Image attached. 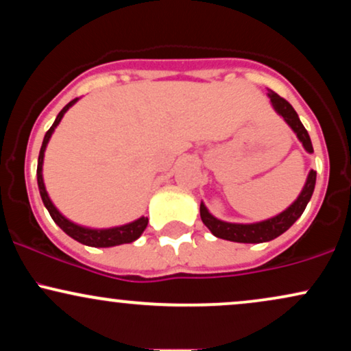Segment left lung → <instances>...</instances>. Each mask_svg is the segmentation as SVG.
<instances>
[{"instance_id":"1","label":"left lung","mask_w":351,"mask_h":351,"mask_svg":"<svg viewBox=\"0 0 351 351\" xmlns=\"http://www.w3.org/2000/svg\"><path fill=\"white\" fill-rule=\"evenodd\" d=\"M269 97H271V102L274 108L277 110V114L284 117V120L291 125V128L295 132L302 145L305 147V150L308 153L313 152L312 142H310V136L305 130V127L302 125L299 115L293 110V107L287 102L284 97H280L276 92L269 90ZM315 180L317 173L310 171L307 183H305L304 189H302L300 196L293 203L285 209L284 213L277 215L276 217H271V219L263 221V223L256 224H232V223H224V221L216 219L215 216H211L208 213L206 206L201 203L199 206V215L203 223L206 224V228L213 232L216 237H221V239L232 241V243H267V241L276 239L277 236H280L282 232L287 231L289 228L295 223L297 219L302 216L304 209L307 208V203L312 198L313 188H315Z\"/></svg>"}]
</instances>
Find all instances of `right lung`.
I'll return each mask as SVG.
<instances>
[{"label":"right lung","mask_w":351,"mask_h":351,"mask_svg":"<svg viewBox=\"0 0 351 351\" xmlns=\"http://www.w3.org/2000/svg\"><path fill=\"white\" fill-rule=\"evenodd\" d=\"M75 102H77V99L71 100V102L67 104V106L59 112V115L56 117V120H54V123H52V127L46 132V135H44L43 147H41V152H39V158H38V186H39V193H41V198H43L44 206L47 208V211H49V215H51L52 219H54V223L58 224V226L62 229V231L66 232V234H69L72 239L79 241V243H82V244H86V245H92V247H110V245L134 243L135 239H138V237L142 236V232L145 231V228H147L148 217H140V219L134 221V223L125 224V226H120V228L87 229V228L77 226V224L71 223L69 219H66V217L60 215L58 209H56L54 204L51 203L49 196H47V193H46V188H44V181H43L44 150H46V145H47V142H49L52 132H54V128L58 127V123L60 122V119H62L64 114H66L67 108H69L72 104H75Z\"/></svg>","instance_id":"obj_1"}]
</instances>
